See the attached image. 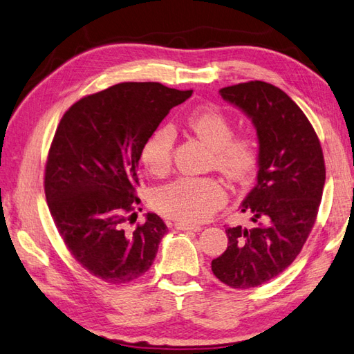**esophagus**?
<instances>
[{"instance_id": "34e87169", "label": "esophagus", "mask_w": 354, "mask_h": 354, "mask_svg": "<svg viewBox=\"0 0 354 354\" xmlns=\"http://www.w3.org/2000/svg\"><path fill=\"white\" fill-rule=\"evenodd\" d=\"M176 229L182 230V232H201L203 227L201 225H192V224H185V223H176Z\"/></svg>"}]
</instances>
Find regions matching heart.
Segmentation results:
<instances>
[{
	"label": "heart",
	"instance_id": "heart-1",
	"mask_svg": "<svg viewBox=\"0 0 354 354\" xmlns=\"http://www.w3.org/2000/svg\"><path fill=\"white\" fill-rule=\"evenodd\" d=\"M189 129L212 148L210 165L234 182H245L261 162V142L251 131L233 135L232 118L216 106H198L186 116ZM176 142V130L162 124L150 131L139 150L144 168L154 176L167 174ZM227 192L214 177H178L153 192V206L162 215L185 224L201 223L223 207Z\"/></svg>",
	"mask_w": 354,
	"mask_h": 354
}]
</instances>
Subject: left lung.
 <instances>
[{"label":"left lung","instance_id":"1","mask_svg":"<svg viewBox=\"0 0 354 354\" xmlns=\"http://www.w3.org/2000/svg\"><path fill=\"white\" fill-rule=\"evenodd\" d=\"M219 93L251 118L261 142L257 183L241 206L257 224L225 229L229 245L212 261L223 283L248 289L279 276L300 254L317 221L326 165L312 124L283 91L254 80Z\"/></svg>","mask_w":354,"mask_h":354}]
</instances>
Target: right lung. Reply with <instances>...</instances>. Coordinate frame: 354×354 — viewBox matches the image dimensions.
<instances>
[{
  "label": "right lung",
  "mask_w": 354,
  "mask_h": 354,
  "mask_svg": "<svg viewBox=\"0 0 354 354\" xmlns=\"http://www.w3.org/2000/svg\"><path fill=\"white\" fill-rule=\"evenodd\" d=\"M192 91L120 83L86 95L57 125L45 165V197L69 253L106 283H129L150 270L168 227L156 214L136 219L139 150Z\"/></svg>",
  "instance_id": "obj_1"
}]
</instances>
